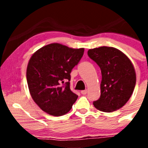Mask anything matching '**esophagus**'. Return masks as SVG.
<instances>
[{
    "label": "esophagus",
    "instance_id": "obj_1",
    "mask_svg": "<svg viewBox=\"0 0 148 148\" xmlns=\"http://www.w3.org/2000/svg\"><path fill=\"white\" fill-rule=\"evenodd\" d=\"M82 92V95H86V94L87 93V90H82V92Z\"/></svg>",
    "mask_w": 148,
    "mask_h": 148
}]
</instances>
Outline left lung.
Returning <instances> with one entry per match:
<instances>
[{"label":"left lung","instance_id":"obj_1","mask_svg":"<svg viewBox=\"0 0 148 148\" xmlns=\"http://www.w3.org/2000/svg\"><path fill=\"white\" fill-rule=\"evenodd\" d=\"M87 54L99 65L102 75L101 96L93 102L94 107L106 113L120 109L131 97L136 85V75L131 61L111 47L90 49Z\"/></svg>","mask_w":148,"mask_h":148}]
</instances>
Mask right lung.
<instances>
[{
    "mask_svg": "<svg viewBox=\"0 0 148 148\" xmlns=\"http://www.w3.org/2000/svg\"><path fill=\"white\" fill-rule=\"evenodd\" d=\"M84 52V48L53 43L31 56L27 68V84L32 99L43 111L61 116L71 110L78 95L70 90V73Z\"/></svg>",
    "mask_w": 148,
    "mask_h": 148,
    "instance_id": "add662e5",
    "label": "right lung"
}]
</instances>
